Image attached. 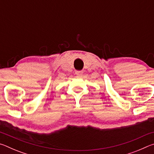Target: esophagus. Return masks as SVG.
<instances>
[{
	"instance_id": "esophagus-1",
	"label": "esophagus",
	"mask_w": 154,
	"mask_h": 154,
	"mask_svg": "<svg viewBox=\"0 0 154 154\" xmlns=\"http://www.w3.org/2000/svg\"><path fill=\"white\" fill-rule=\"evenodd\" d=\"M75 74L77 75H82L83 74V71H75Z\"/></svg>"
}]
</instances>
